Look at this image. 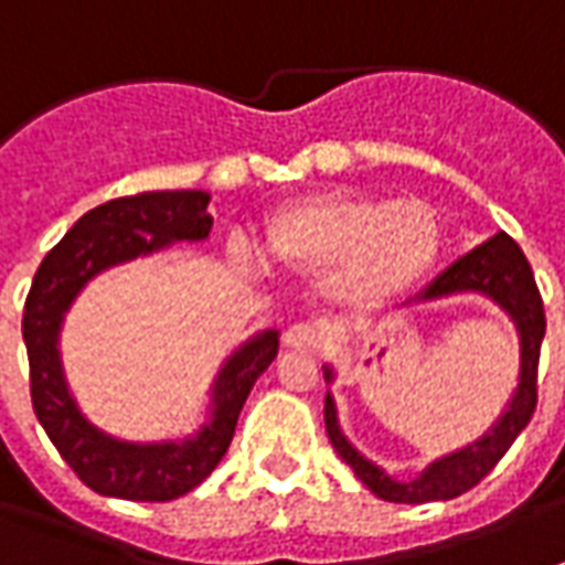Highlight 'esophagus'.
I'll return each mask as SVG.
<instances>
[{
    "mask_svg": "<svg viewBox=\"0 0 565 565\" xmlns=\"http://www.w3.org/2000/svg\"><path fill=\"white\" fill-rule=\"evenodd\" d=\"M323 342H327V330H323V323H294V327H287L284 330V345L287 349H306V351H318L323 349Z\"/></svg>",
    "mask_w": 565,
    "mask_h": 565,
    "instance_id": "esophagus-1",
    "label": "esophagus"
}]
</instances>
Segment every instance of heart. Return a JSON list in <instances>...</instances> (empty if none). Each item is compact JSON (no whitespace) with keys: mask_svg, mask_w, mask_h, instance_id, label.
Returning a JSON list of instances; mask_svg holds the SVG:
<instances>
[{"mask_svg":"<svg viewBox=\"0 0 565 565\" xmlns=\"http://www.w3.org/2000/svg\"><path fill=\"white\" fill-rule=\"evenodd\" d=\"M266 244L287 271L323 278L333 306L376 311L428 281L444 254V223L428 201L323 192L271 216ZM238 263L266 269V259L250 247H238Z\"/></svg>","mask_w":565,"mask_h":565,"instance_id":"heart-1","label":"heart"}]
</instances>
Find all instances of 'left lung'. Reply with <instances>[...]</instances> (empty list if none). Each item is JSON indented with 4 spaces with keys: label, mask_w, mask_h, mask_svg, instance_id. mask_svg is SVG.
<instances>
[{
    "label": "left lung",
    "mask_w": 565,
    "mask_h": 565,
    "mask_svg": "<svg viewBox=\"0 0 565 565\" xmlns=\"http://www.w3.org/2000/svg\"><path fill=\"white\" fill-rule=\"evenodd\" d=\"M456 294H483L489 296L499 309L514 321L516 337H520V376L516 388L511 394V404L504 406L499 422L489 428L483 437H477L475 444L449 452L444 459H434L416 480H394L385 475L379 465L364 459L358 449L351 447L349 437L339 428L337 404L333 394L327 392L323 401V422H327V437L339 452V459L349 465L370 492H376L379 499L397 504H425V502H447L461 492L477 487L483 477L499 465L504 452L511 449L516 434L530 425L539 401V351L544 339V306L542 294L535 287L530 263L523 250L516 247L511 235H492L489 242L475 247L471 254L456 259L447 271H440L419 296L406 299L404 309L428 306L437 299H447ZM323 379L333 382V370L323 366Z\"/></svg>",
    "instance_id": "8db88e82"
}]
</instances>
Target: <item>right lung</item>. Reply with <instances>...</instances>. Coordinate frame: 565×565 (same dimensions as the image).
<instances>
[{"instance_id":"1","label":"right lung","mask_w":565,"mask_h":565,"mask_svg":"<svg viewBox=\"0 0 565 565\" xmlns=\"http://www.w3.org/2000/svg\"><path fill=\"white\" fill-rule=\"evenodd\" d=\"M207 201L211 195L201 189H164L106 201L51 247L26 296L23 342L35 419L78 480L100 495L171 502L199 487L226 456L247 394L278 354V330H263L232 351L214 379L207 422L186 440L128 444L109 437L82 416L70 394L57 342L63 315L82 287L118 263L156 254L177 242H204L214 226Z\"/></svg>"}]
</instances>
